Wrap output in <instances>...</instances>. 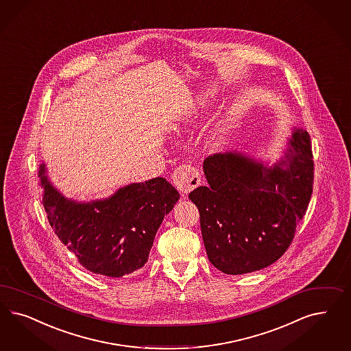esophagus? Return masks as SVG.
Wrapping results in <instances>:
<instances>
[{
	"label": "esophagus",
	"instance_id": "obj_1",
	"mask_svg": "<svg viewBox=\"0 0 351 351\" xmlns=\"http://www.w3.org/2000/svg\"><path fill=\"white\" fill-rule=\"evenodd\" d=\"M173 182L178 191L182 193V196H187L197 186H200L202 178L199 170L193 164L184 162L174 170Z\"/></svg>",
	"mask_w": 351,
	"mask_h": 351
}]
</instances>
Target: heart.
<instances>
[{
  "instance_id": "heart-1",
  "label": "heart",
  "mask_w": 351,
  "mask_h": 351,
  "mask_svg": "<svg viewBox=\"0 0 351 351\" xmlns=\"http://www.w3.org/2000/svg\"><path fill=\"white\" fill-rule=\"evenodd\" d=\"M225 130H226V129H225V128H222V133H223V132H225Z\"/></svg>"
}]
</instances>
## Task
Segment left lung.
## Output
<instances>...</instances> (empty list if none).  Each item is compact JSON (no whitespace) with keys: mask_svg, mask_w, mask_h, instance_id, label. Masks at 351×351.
I'll use <instances>...</instances> for the list:
<instances>
[{"mask_svg":"<svg viewBox=\"0 0 351 351\" xmlns=\"http://www.w3.org/2000/svg\"><path fill=\"white\" fill-rule=\"evenodd\" d=\"M203 167L209 184L189 197L199 209L212 265L228 275H240L279 260L292 244L313 193L308 133L294 130L285 158L274 167L237 152L210 155Z\"/></svg>","mask_w":351,"mask_h":351,"instance_id":"left-lung-1","label":"left lung"}]
</instances>
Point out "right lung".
I'll return each mask as SVG.
<instances>
[{
    "instance_id": "obj_1",
    "label": "right lung",
    "mask_w": 351,
    "mask_h": 351,
    "mask_svg": "<svg viewBox=\"0 0 351 351\" xmlns=\"http://www.w3.org/2000/svg\"><path fill=\"white\" fill-rule=\"evenodd\" d=\"M38 177L49 223L59 240L86 270L121 278L148 261L158 227L180 193L164 178L133 183L107 200L77 204L50 184L44 164Z\"/></svg>"
}]
</instances>
